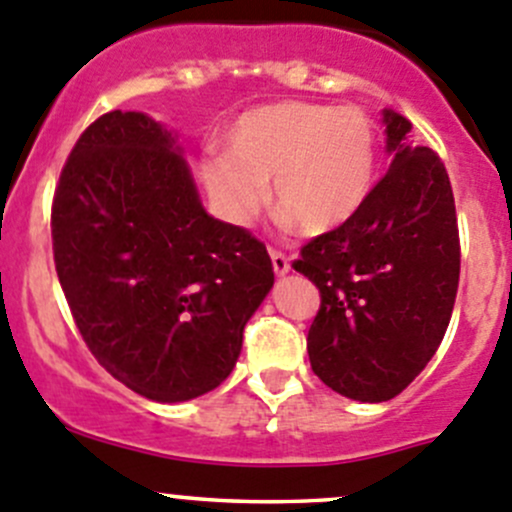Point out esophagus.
<instances>
[{"label": "esophagus", "mask_w": 512, "mask_h": 512, "mask_svg": "<svg viewBox=\"0 0 512 512\" xmlns=\"http://www.w3.org/2000/svg\"><path fill=\"white\" fill-rule=\"evenodd\" d=\"M270 260H272V270H275V275H277V277H285L287 272L292 270V267H290V260H287V257L282 255V252L270 250Z\"/></svg>", "instance_id": "1"}]
</instances>
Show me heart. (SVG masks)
Returning a JSON list of instances; mask_svg holds the SVG:
<instances>
[{"instance_id": "1", "label": "heart", "mask_w": 512, "mask_h": 512, "mask_svg": "<svg viewBox=\"0 0 512 512\" xmlns=\"http://www.w3.org/2000/svg\"><path fill=\"white\" fill-rule=\"evenodd\" d=\"M225 155L200 162L212 205L232 225H250L270 202L307 237L330 235L365 207L377 170V132L357 107L270 102L227 127Z\"/></svg>"}]
</instances>
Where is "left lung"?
I'll use <instances>...</instances> for the list:
<instances>
[{"label": "left lung", "instance_id": "1", "mask_svg": "<svg viewBox=\"0 0 512 512\" xmlns=\"http://www.w3.org/2000/svg\"><path fill=\"white\" fill-rule=\"evenodd\" d=\"M390 170L340 230L302 247L295 270L320 290L307 355L327 388L385 403L423 372L443 342L460 280L453 187L413 124L382 109Z\"/></svg>", "mask_w": 512, "mask_h": 512}]
</instances>
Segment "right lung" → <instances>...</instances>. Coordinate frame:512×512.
Instances as JSON below:
<instances>
[{
	"mask_svg": "<svg viewBox=\"0 0 512 512\" xmlns=\"http://www.w3.org/2000/svg\"><path fill=\"white\" fill-rule=\"evenodd\" d=\"M59 285L99 365L155 403L215 390L275 285L265 245L202 207L177 135L145 112L102 114L52 205Z\"/></svg>",
	"mask_w": 512,
	"mask_h": 512,
	"instance_id": "1",
	"label": "right lung"
}]
</instances>
